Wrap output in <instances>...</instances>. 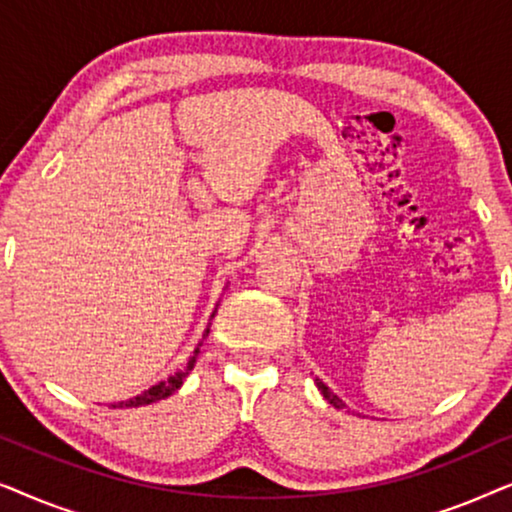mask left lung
I'll return each instance as SVG.
<instances>
[{"label":"left lung","instance_id":"1","mask_svg":"<svg viewBox=\"0 0 512 512\" xmlns=\"http://www.w3.org/2000/svg\"><path fill=\"white\" fill-rule=\"evenodd\" d=\"M317 387H319V391H321V394H324V398H326V401H328V403H331V405H335V408H342V405H345V403H342V401H340V398H338V396H335V394H333V391H331V389H328V387H326V384H324V382H319V380H317Z\"/></svg>","mask_w":512,"mask_h":512}]
</instances>
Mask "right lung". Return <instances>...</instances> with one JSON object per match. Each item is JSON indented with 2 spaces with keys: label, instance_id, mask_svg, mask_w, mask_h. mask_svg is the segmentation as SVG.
Segmentation results:
<instances>
[{
  "label": "right lung",
  "instance_id": "right-lung-1",
  "mask_svg": "<svg viewBox=\"0 0 512 512\" xmlns=\"http://www.w3.org/2000/svg\"><path fill=\"white\" fill-rule=\"evenodd\" d=\"M207 333H209V328L205 331V335H207ZM205 335H202V338H205ZM200 345H202V342H200ZM200 345L195 347V352H193L191 359H188L186 366L181 368V370H177V373L170 375V377H167V380H163V382L153 384V387H151L149 391H144V394H139V396H135V398H128V401H121V403L111 405V408H139V405H151V403H156V401H163V398H167V396L172 394V391H177V389L181 387V384H184L186 375L191 373L193 366H195V359H198Z\"/></svg>",
  "mask_w": 512,
  "mask_h": 512
}]
</instances>
